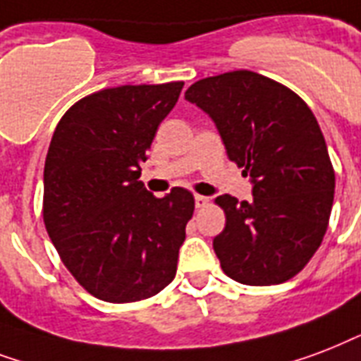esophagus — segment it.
<instances>
[{
	"label": "esophagus",
	"mask_w": 361,
	"mask_h": 361,
	"mask_svg": "<svg viewBox=\"0 0 361 361\" xmlns=\"http://www.w3.org/2000/svg\"><path fill=\"white\" fill-rule=\"evenodd\" d=\"M195 209H203V207H207V203H209V197H205V195H195Z\"/></svg>",
	"instance_id": "34e87169"
}]
</instances>
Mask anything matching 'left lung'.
I'll return each instance as SVG.
<instances>
[{"label":"left lung","mask_w":361,"mask_h":361,"mask_svg":"<svg viewBox=\"0 0 361 361\" xmlns=\"http://www.w3.org/2000/svg\"><path fill=\"white\" fill-rule=\"evenodd\" d=\"M184 97L219 128L226 152L252 180V201L230 194L214 203L226 228L212 247L241 284L290 281L320 247L334 205L335 171L314 114L295 92L239 69L207 77Z\"/></svg>","instance_id":"1"}]
</instances>
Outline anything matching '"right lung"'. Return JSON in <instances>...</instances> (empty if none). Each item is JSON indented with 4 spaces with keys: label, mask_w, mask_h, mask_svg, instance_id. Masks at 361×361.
<instances>
[{
    "label": "right lung",
    "mask_w": 361,
    "mask_h": 361,
    "mask_svg": "<svg viewBox=\"0 0 361 361\" xmlns=\"http://www.w3.org/2000/svg\"><path fill=\"white\" fill-rule=\"evenodd\" d=\"M184 82L94 92L67 109L44 160L43 220L75 281L109 303L161 292L177 273L194 195L156 197L139 180Z\"/></svg>",
    "instance_id": "1"
}]
</instances>
